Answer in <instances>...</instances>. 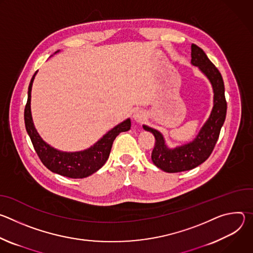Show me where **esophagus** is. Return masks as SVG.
I'll use <instances>...</instances> for the list:
<instances>
[{
  "label": "esophagus",
  "instance_id": "obj_1",
  "mask_svg": "<svg viewBox=\"0 0 253 253\" xmlns=\"http://www.w3.org/2000/svg\"><path fill=\"white\" fill-rule=\"evenodd\" d=\"M133 118L136 122L142 123L144 120L146 119V115H145V113H143L142 111H136L133 115Z\"/></svg>",
  "mask_w": 253,
  "mask_h": 253
}]
</instances>
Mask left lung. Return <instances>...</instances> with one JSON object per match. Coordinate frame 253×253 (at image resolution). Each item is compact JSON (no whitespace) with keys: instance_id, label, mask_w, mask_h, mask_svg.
Returning <instances> with one entry per match:
<instances>
[{"instance_id":"8db88e82","label":"left lung","mask_w":253,"mask_h":253,"mask_svg":"<svg viewBox=\"0 0 253 253\" xmlns=\"http://www.w3.org/2000/svg\"><path fill=\"white\" fill-rule=\"evenodd\" d=\"M191 63L197 66L207 76L214 92V106L211 115L194 141L183 146L168 149L160 132L148 126H143L144 129L151 132L155 137V145L151 154L153 163L168 173L191 170L207 160L218 140L226 117L227 103L220 72L208 59L204 51L195 44L191 45Z\"/></svg>"}]
</instances>
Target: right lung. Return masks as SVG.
<instances>
[{
	"label": "right lung",
	"instance_id": "obj_1",
	"mask_svg": "<svg viewBox=\"0 0 253 253\" xmlns=\"http://www.w3.org/2000/svg\"><path fill=\"white\" fill-rule=\"evenodd\" d=\"M36 73L32 77L29 85L28 100L24 112L26 130L31 138L36 153L38 154L42 163L49 170L62 176L69 178H85L95 173L106 163L108 157H109L115 138L121 132H126L130 129V119H127L126 121L114 127L88 150L73 153L58 151L42 140L37 130L35 129L32 120L31 90Z\"/></svg>",
	"mask_w": 253,
	"mask_h": 253
}]
</instances>
